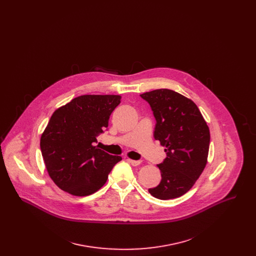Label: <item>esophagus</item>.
Wrapping results in <instances>:
<instances>
[{
    "mask_svg": "<svg viewBox=\"0 0 256 256\" xmlns=\"http://www.w3.org/2000/svg\"><path fill=\"white\" fill-rule=\"evenodd\" d=\"M128 161L132 165V166H138V165H140L141 163H142V161L141 160H134V159H128Z\"/></svg>",
    "mask_w": 256,
    "mask_h": 256,
    "instance_id": "34e87169",
    "label": "esophagus"
}]
</instances>
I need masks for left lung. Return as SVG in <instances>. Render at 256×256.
I'll list each match as a JSON object with an SVG mask.
<instances>
[{
	"mask_svg": "<svg viewBox=\"0 0 256 256\" xmlns=\"http://www.w3.org/2000/svg\"><path fill=\"white\" fill-rule=\"evenodd\" d=\"M156 120L154 136L165 146L166 158L158 165L161 182L148 192L159 200L182 196L195 184L206 166L210 132L195 102L170 89L140 95Z\"/></svg>",
	"mask_w": 256,
	"mask_h": 256,
	"instance_id": "left-lung-1",
	"label": "left lung"
}]
</instances>
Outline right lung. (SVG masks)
<instances>
[{
  "label": "right lung",
  "instance_id": "obj_1",
  "mask_svg": "<svg viewBox=\"0 0 256 256\" xmlns=\"http://www.w3.org/2000/svg\"><path fill=\"white\" fill-rule=\"evenodd\" d=\"M119 95H82L56 110L40 138L50 178L61 190L78 196L100 189L121 156L94 146L108 126Z\"/></svg>",
  "mask_w": 256,
  "mask_h": 256
}]
</instances>
